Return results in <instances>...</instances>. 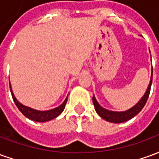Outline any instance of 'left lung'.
Listing matches in <instances>:
<instances>
[{"label": "left lung", "mask_w": 159, "mask_h": 159, "mask_svg": "<svg viewBox=\"0 0 159 159\" xmlns=\"http://www.w3.org/2000/svg\"><path fill=\"white\" fill-rule=\"evenodd\" d=\"M152 76H151L150 83H149V85L147 87V89L146 91V93H144L142 98L138 101V103H136V105H134L133 107L129 108V110L124 111H113L105 109V108H103V107L100 106V104L98 103V101H97L95 97L93 95V106H94V109L96 111L98 115L101 118H103L106 121H107V122L114 123H124V122H126L128 120L133 118L134 116H136L137 114L142 110V108L146 105L147 99L149 97L151 86H152Z\"/></svg>", "instance_id": "8db88e82"}]
</instances>
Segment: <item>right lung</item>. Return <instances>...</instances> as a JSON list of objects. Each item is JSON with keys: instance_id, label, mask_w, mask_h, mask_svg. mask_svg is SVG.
I'll list each match as a JSON object with an SVG mask.
<instances>
[{"instance_id": "obj_1", "label": "right lung", "mask_w": 159, "mask_h": 159, "mask_svg": "<svg viewBox=\"0 0 159 159\" xmlns=\"http://www.w3.org/2000/svg\"><path fill=\"white\" fill-rule=\"evenodd\" d=\"M10 90H11V93H12V99H13L14 103L16 104L17 107L19 108V110L22 112L23 115L25 116L26 117H28L29 119L35 121V122H39V123L48 122V121H50V120H52L53 118H56L57 117H59V115L62 113L64 109H65L66 104L67 102V99H68V96H67L65 101L59 107L53 108L52 110L38 111L36 110V109H33L31 107L24 106L23 104L20 103L19 100L16 99V97L13 94L12 88H11V84H10Z\"/></svg>"}]
</instances>
